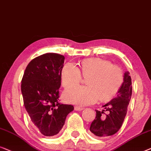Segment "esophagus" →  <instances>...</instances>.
I'll return each mask as SVG.
<instances>
[{
    "mask_svg": "<svg viewBox=\"0 0 151 151\" xmlns=\"http://www.w3.org/2000/svg\"><path fill=\"white\" fill-rule=\"evenodd\" d=\"M83 109H84V108L78 107V106H75V109L76 110V111H81V110H83Z\"/></svg>",
    "mask_w": 151,
    "mask_h": 151,
    "instance_id": "1",
    "label": "esophagus"
}]
</instances>
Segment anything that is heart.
I'll use <instances>...</instances> for the list:
<instances>
[{"mask_svg":"<svg viewBox=\"0 0 151 151\" xmlns=\"http://www.w3.org/2000/svg\"><path fill=\"white\" fill-rule=\"evenodd\" d=\"M79 68L66 63L61 69V81L65 89L79 84L81 75L87 78V87L73 86L63 93L65 101L76 105H88L98 99L101 103H107L117 95L124 81V73L120 67L112 65L105 59L89 58L81 61Z\"/></svg>","mask_w":151,"mask_h":151,"instance_id":"b5f03b06","label":"heart"}]
</instances>
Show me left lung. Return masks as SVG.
Listing matches in <instances>:
<instances>
[{
    "label": "left lung",
    "instance_id": "left-lung-1",
    "mask_svg": "<svg viewBox=\"0 0 151 151\" xmlns=\"http://www.w3.org/2000/svg\"><path fill=\"white\" fill-rule=\"evenodd\" d=\"M132 95V83L129 72L124 75V82L114 99L103 105L105 110H96V118L91 124L90 131L93 135L107 137L118 132L124 122L127 107ZM108 111L105 114V111Z\"/></svg>",
    "mask_w": 151,
    "mask_h": 151
}]
</instances>
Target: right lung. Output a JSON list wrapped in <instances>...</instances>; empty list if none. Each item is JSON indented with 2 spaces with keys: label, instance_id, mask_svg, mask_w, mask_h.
I'll return each instance as SVG.
<instances>
[{
  "label": "right lung",
  "instance_id": "1",
  "mask_svg": "<svg viewBox=\"0 0 151 151\" xmlns=\"http://www.w3.org/2000/svg\"><path fill=\"white\" fill-rule=\"evenodd\" d=\"M64 59V56L57 53L35 57L27 66L21 81L25 109L33 127L44 136L57 135L74 109L73 105L59 101Z\"/></svg>",
  "mask_w": 151,
  "mask_h": 151
}]
</instances>
